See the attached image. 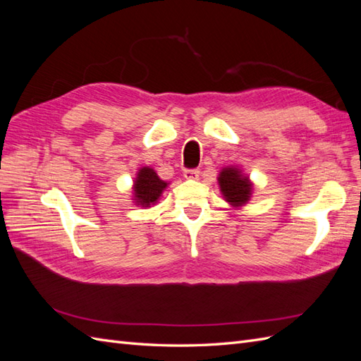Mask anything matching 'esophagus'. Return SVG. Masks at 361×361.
Masks as SVG:
<instances>
[{
    "label": "esophagus",
    "mask_w": 361,
    "mask_h": 361,
    "mask_svg": "<svg viewBox=\"0 0 361 361\" xmlns=\"http://www.w3.org/2000/svg\"><path fill=\"white\" fill-rule=\"evenodd\" d=\"M183 176H185V179H197L200 176V170L188 169V170L183 171Z\"/></svg>",
    "instance_id": "34e87169"
}]
</instances>
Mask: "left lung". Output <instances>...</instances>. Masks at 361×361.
I'll return each mask as SVG.
<instances>
[{
    "label": "left lung",
    "instance_id": "1",
    "mask_svg": "<svg viewBox=\"0 0 361 361\" xmlns=\"http://www.w3.org/2000/svg\"><path fill=\"white\" fill-rule=\"evenodd\" d=\"M218 185L226 202L233 207L248 203L253 194V183L238 167H224L218 176Z\"/></svg>",
    "mask_w": 361,
    "mask_h": 361
}]
</instances>
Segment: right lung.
Masks as SVG:
<instances>
[{
	"instance_id": "obj_1",
	"label": "right lung",
	"mask_w": 361,
	"mask_h": 361,
	"mask_svg": "<svg viewBox=\"0 0 361 361\" xmlns=\"http://www.w3.org/2000/svg\"><path fill=\"white\" fill-rule=\"evenodd\" d=\"M167 182L159 179L157 171L150 167H141L134 180V200L135 204L149 207L155 204L161 197L162 191L167 188Z\"/></svg>"
}]
</instances>
